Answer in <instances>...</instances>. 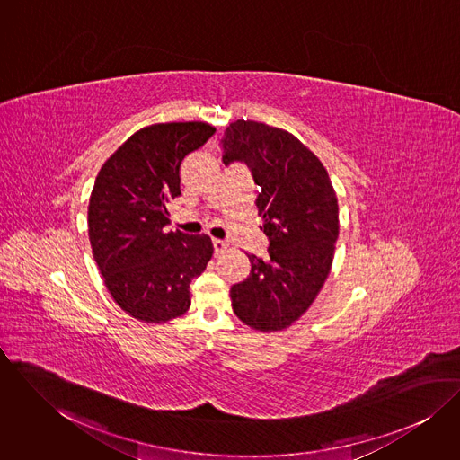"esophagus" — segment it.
<instances>
[{
	"instance_id": "34e87169",
	"label": "esophagus",
	"mask_w": 460,
	"mask_h": 460,
	"mask_svg": "<svg viewBox=\"0 0 460 460\" xmlns=\"http://www.w3.org/2000/svg\"><path fill=\"white\" fill-rule=\"evenodd\" d=\"M212 244H214V253L216 255H219V253H223L226 250V243L221 241V239H212Z\"/></svg>"
}]
</instances>
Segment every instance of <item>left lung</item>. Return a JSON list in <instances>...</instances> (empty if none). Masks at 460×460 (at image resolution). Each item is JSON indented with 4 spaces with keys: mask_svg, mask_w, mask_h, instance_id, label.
I'll return each mask as SVG.
<instances>
[{
    "mask_svg": "<svg viewBox=\"0 0 460 460\" xmlns=\"http://www.w3.org/2000/svg\"><path fill=\"white\" fill-rule=\"evenodd\" d=\"M223 163H244L259 186L257 208L267 257L248 255L252 270L230 288L235 315L250 328L281 331L321 292L338 239V199L319 157L294 134L262 122H232L221 139Z\"/></svg>",
    "mask_w": 460,
    "mask_h": 460,
    "instance_id": "8db88e82",
    "label": "left lung"
}]
</instances>
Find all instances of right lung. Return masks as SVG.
<instances>
[{
	"label": "right lung",
	"mask_w": 460,
	"mask_h": 460,
	"mask_svg": "<svg viewBox=\"0 0 460 460\" xmlns=\"http://www.w3.org/2000/svg\"><path fill=\"white\" fill-rule=\"evenodd\" d=\"M216 129L205 122L154 124L134 132L102 164L88 205L93 259L115 303L163 324L191 306L190 283L210 261L208 235L166 232L181 195V164Z\"/></svg>",
	"instance_id": "right-lung-1"
}]
</instances>
